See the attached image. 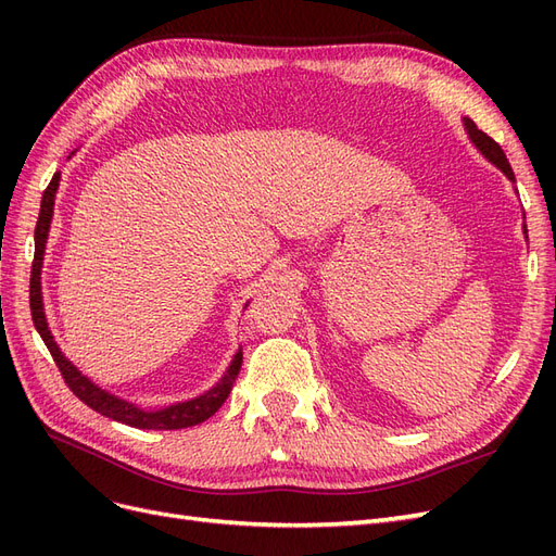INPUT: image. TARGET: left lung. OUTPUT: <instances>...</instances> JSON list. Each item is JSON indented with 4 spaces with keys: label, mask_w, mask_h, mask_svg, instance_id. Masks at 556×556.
Instances as JSON below:
<instances>
[{
    "label": "left lung",
    "mask_w": 556,
    "mask_h": 556,
    "mask_svg": "<svg viewBox=\"0 0 556 556\" xmlns=\"http://www.w3.org/2000/svg\"><path fill=\"white\" fill-rule=\"evenodd\" d=\"M466 129H468V137H470V141H473L478 148H480V153L490 160V162H494L498 169L506 174L510 180H515V174H513V166H510V162H508V157H506V153H503L501 150V146L492 139V137H486V134L482 131V129H478V125L473 123V121H468L466 117Z\"/></svg>",
    "instance_id": "left-lung-1"
}]
</instances>
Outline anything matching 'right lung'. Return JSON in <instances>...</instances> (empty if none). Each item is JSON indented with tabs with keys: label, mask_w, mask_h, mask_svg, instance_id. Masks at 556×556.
I'll list each match as a JSON object with an SVG mask.
<instances>
[{
	"label": "right lung",
	"mask_w": 556,
	"mask_h": 556,
	"mask_svg": "<svg viewBox=\"0 0 556 556\" xmlns=\"http://www.w3.org/2000/svg\"><path fill=\"white\" fill-rule=\"evenodd\" d=\"M58 185H60V174H55L53 180L48 182V188L43 190V197H41L39 220H37V229H35V262H31V274H29V311H31V323H35L48 352L53 355V362L58 364L66 387H70V390L92 410L115 419V422H123V425L137 427V429H160V431L169 429L172 431V429H185V427L201 425L204 419L215 415L217 408H220L223 403L227 401L233 382H237L241 362H243L241 350L237 352V357H233L231 366L227 368L225 378L217 382L213 390H208L206 394H201L192 401L176 403V406L162 408V410H143L139 406H134V403L117 399V396L104 392L102 387H97L94 382H90L70 359L62 355L58 343L53 341V336H50L46 315H43L41 264H43V250H46V239H48V229H50V217H53Z\"/></svg>",
	"instance_id": "add662e5"
}]
</instances>
